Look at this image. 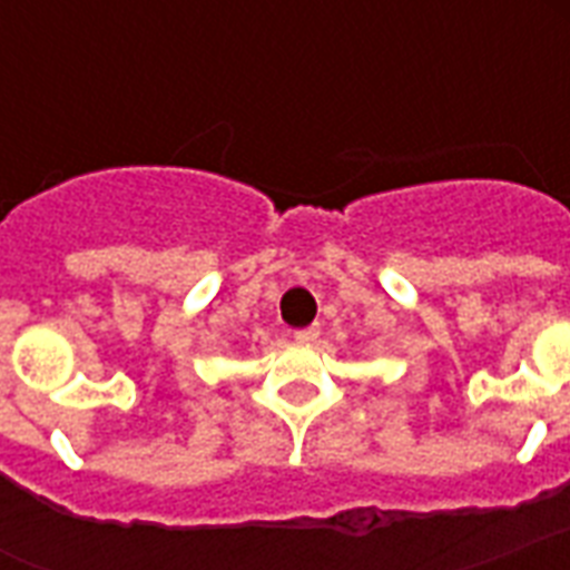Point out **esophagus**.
Listing matches in <instances>:
<instances>
[{"mask_svg": "<svg viewBox=\"0 0 570 570\" xmlns=\"http://www.w3.org/2000/svg\"><path fill=\"white\" fill-rule=\"evenodd\" d=\"M320 334H322L320 325H307V328H298V331H295L293 337L298 340V343H313V340L320 337Z\"/></svg>", "mask_w": 570, "mask_h": 570, "instance_id": "1", "label": "esophagus"}]
</instances>
